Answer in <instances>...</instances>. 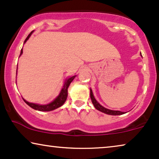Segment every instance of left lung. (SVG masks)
<instances>
[{
  "label": "left lung",
  "mask_w": 159,
  "mask_h": 159,
  "mask_svg": "<svg viewBox=\"0 0 159 159\" xmlns=\"http://www.w3.org/2000/svg\"><path fill=\"white\" fill-rule=\"evenodd\" d=\"M140 54H141V53H140ZM90 98H91V101H92L93 106H95V108H96L97 110L100 111L104 113V114H109V115H114V116H116V115H121V114H125V112L120 111L110 110V109H108V108H104L103 106H102L101 104H100L98 102L95 100V98H94V95H93V91L91 89H90Z\"/></svg>",
  "instance_id": "8db88e82"
}]
</instances>
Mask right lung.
<instances>
[{"label": "right lung", "mask_w": 159, "mask_h": 159, "mask_svg": "<svg viewBox=\"0 0 159 159\" xmlns=\"http://www.w3.org/2000/svg\"><path fill=\"white\" fill-rule=\"evenodd\" d=\"M32 32H33V31H32L31 32H30V33L29 34V35L27 37V38H26L25 40V43L27 42V40L30 38V37L31 36ZM22 53H23V51H22V49H21L20 56L22 54ZM16 73H17V70H16ZM75 77L76 76H73V77H69V78H68V79H66V80H65L64 86H63V88L61 89V93H59V95H58V96L51 102V103H50L48 104H45V105H40V104L30 103V102L25 101L24 98H23V100L25 101V103H27L28 106L33 108V109L40 111H53L54 109H56V108H58V107H60V106H61L63 104L65 103V101H66L67 95H68V88H69V84H71V82H72L73 80L75 78Z\"/></svg>", "instance_id": "right-lung-1"}]
</instances>
